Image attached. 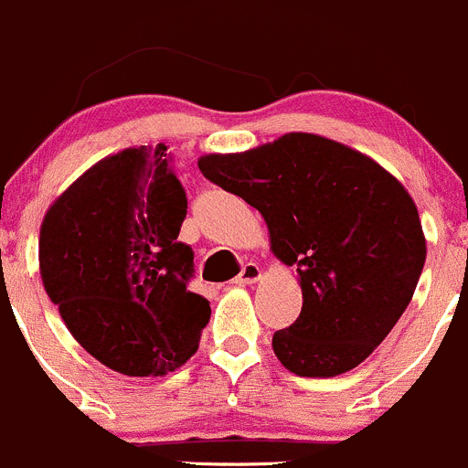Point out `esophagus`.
Returning a JSON list of instances; mask_svg holds the SVG:
<instances>
[{"mask_svg":"<svg viewBox=\"0 0 468 468\" xmlns=\"http://www.w3.org/2000/svg\"><path fill=\"white\" fill-rule=\"evenodd\" d=\"M261 279V268L259 263H244L242 272L235 277V283H254Z\"/></svg>","mask_w":468,"mask_h":468,"instance_id":"1","label":"esophagus"}]
</instances>
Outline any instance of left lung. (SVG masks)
<instances>
[{
	"label": "left lung",
	"instance_id": "1",
	"mask_svg": "<svg viewBox=\"0 0 468 468\" xmlns=\"http://www.w3.org/2000/svg\"><path fill=\"white\" fill-rule=\"evenodd\" d=\"M198 168L263 214L272 254L298 270L303 312L272 337L288 372L337 377L372 356L411 303L427 256L401 182L316 133L205 154Z\"/></svg>",
	"mask_w": 468,
	"mask_h": 468
}]
</instances>
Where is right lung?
Returning a JSON list of instances; mask_svg holds the SVG:
<instances>
[{
	"instance_id": "add662e5",
	"label": "right lung",
	"mask_w": 468,
	"mask_h": 468,
	"mask_svg": "<svg viewBox=\"0 0 468 468\" xmlns=\"http://www.w3.org/2000/svg\"><path fill=\"white\" fill-rule=\"evenodd\" d=\"M185 217L165 145L106 156L43 217L48 298L76 342L126 377H161L198 351L209 303L189 291L194 251L177 239Z\"/></svg>"
}]
</instances>
